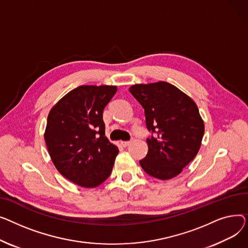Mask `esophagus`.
I'll return each mask as SVG.
<instances>
[{"label": "esophagus", "mask_w": 248, "mask_h": 248, "mask_svg": "<svg viewBox=\"0 0 248 248\" xmlns=\"http://www.w3.org/2000/svg\"><path fill=\"white\" fill-rule=\"evenodd\" d=\"M121 144H122V146H123V147H128L129 145L131 144V141H122V142H121Z\"/></svg>", "instance_id": "esophagus-1"}]
</instances>
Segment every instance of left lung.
I'll return each instance as SVG.
<instances>
[{
  "mask_svg": "<svg viewBox=\"0 0 248 248\" xmlns=\"http://www.w3.org/2000/svg\"><path fill=\"white\" fill-rule=\"evenodd\" d=\"M129 91L143 107L152 133L146 140L148 153L140 160L141 167L157 179L177 176L195 158L204 134L195 102L164 81L136 84Z\"/></svg>",
  "mask_w": 248,
  "mask_h": 248,
  "instance_id": "obj_1",
  "label": "left lung"
}]
</instances>
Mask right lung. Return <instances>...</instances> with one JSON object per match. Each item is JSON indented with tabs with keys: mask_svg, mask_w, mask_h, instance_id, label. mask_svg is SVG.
Here are the masks:
<instances>
[{
	"mask_svg": "<svg viewBox=\"0 0 248 248\" xmlns=\"http://www.w3.org/2000/svg\"><path fill=\"white\" fill-rule=\"evenodd\" d=\"M116 86H79L51 109L45 141L62 175L82 187H96L111 174L119 150L105 136L103 110Z\"/></svg>",
	"mask_w": 248,
	"mask_h": 248,
	"instance_id": "add662e5",
	"label": "right lung"
}]
</instances>
